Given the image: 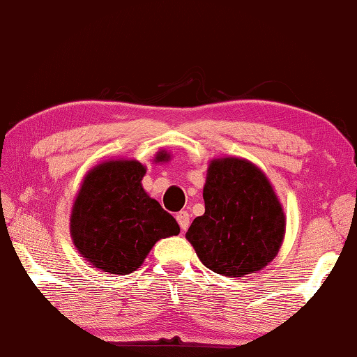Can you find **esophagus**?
I'll return each mask as SVG.
<instances>
[{"instance_id":"esophagus-1","label":"esophagus","mask_w":357,"mask_h":357,"mask_svg":"<svg viewBox=\"0 0 357 357\" xmlns=\"http://www.w3.org/2000/svg\"><path fill=\"white\" fill-rule=\"evenodd\" d=\"M175 218H177V222L180 225V228H182V231H186V228L190 227V213L186 211H180Z\"/></svg>"}]
</instances>
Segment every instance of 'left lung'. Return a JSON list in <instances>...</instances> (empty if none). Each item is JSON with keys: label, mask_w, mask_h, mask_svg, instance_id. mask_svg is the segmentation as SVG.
Here are the masks:
<instances>
[{"label": "left lung", "mask_w": 357, "mask_h": 357, "mask_svg": "<svg viewBox=\"0 0 357 357\" xmlns=\"http://www.w3.org/2000/svg\"><path fill=\"white\" fill-rule=\"evenodd\" d=\"M202 197L206 212L195 218L186 239L209 270L241 278L276 257L286 217L259 167L238 158L212 161Z\"/></svg>", "instance_id": "obj_1"}]
</instances>
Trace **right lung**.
Instances as JSON below:
<instances>
[{
	"label": "right lung",
	"instance_id": "obj_1",
	"mask_svg": "<svg viewBox=\"0 0 357 357\" xmlns=\"http://www.w3.org/2000/svg\"><path fill=\"white\" fill-rule=\"evenodd\" d=\"M160 153L156 161H166ZM139 161H108L92 169L76 197L70 231L76 249L94 268L129 274L144 263L156 241L178 234L171 213L142 188Z\"/></svg>",
	"mask_w": 357,
	"mask_h": 357
}]
</instances>
